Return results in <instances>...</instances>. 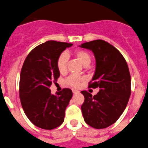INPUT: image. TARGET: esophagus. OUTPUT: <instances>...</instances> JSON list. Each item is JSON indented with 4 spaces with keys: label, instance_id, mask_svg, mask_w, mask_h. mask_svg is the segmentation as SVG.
I'll return each instance as SVG.
<instances>
[{
    "label": "esophagus",
    "instance_id": "obj_1",
    "mask_svg": "<svg viewBox=\"0 0 148 148\" xmlns=\"http://www.w3.org/2000/svg\"><path fill=\"white\" fill-rule=\"evenodd\" d=\"M72 92L73 94H79V91L78 90H76V89H72Z\"/></svg>",
    "mask_w": 148,
    "mask_h": 148
}]
</instances>
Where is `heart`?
<instances>
[{
    "label": "heart",
    "instance_id": "heart-1",
    "mask_svg": "<svg viewBox=\"0 0 148 148\" xmlns=\"http://www.w3.org/2000/svg\"><path fill=\"white\" fill-rule=\"evenodd\" d=\"M74 55L75 56L77 59L79 60L82 64L85 66H88L91 62V56L90 53L86 50L84 49H77L74 51ZM68 61H69V58L66 53L62 52L59 55L57 60V68L58 71L63 74L67 70V65ZM86 80V77L82 76H77V75H70L65 80L66 85L72 87H77L82 82Z\"/></svg>",
    "mask_w": 148,
    "mask_h": 148
}]
</instances>
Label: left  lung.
I'll return each mask as SVG.
<instances>
[{
  "mask_svg": "<svg viewBox=\"0 0 148 148\" xmlns=\"http://www.w3.org/2000/svg\"><path fill=\"white\" fill-rule=\"evenodd\" d=\"M96 58L95 74L88 88H99L96 95L81 91L85 101L81 106L84 120L97 129L106 128L119 119L131 92V79L125 59L117 49L102 40L82 43Z\"/></svg>",
  "mask_w": 148,
  "mask_h": 148,
  "instance_id": "8db88e82",
  "label": "left lung"
}]
</instances>
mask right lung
<instances>
[{"instance_id":"add662e5","label":"right lung","mask_w":148,"mask_h":148,"mask_svg":"<svg viewBox=\"0 0 148 148\" xmlns=\"http://www.w3.org/2000/svg\"><path fill=\"white\" fill-rule=\"evenodd\" d=\"M72 43L49 40L33 49L25 60L20 77L19 94L26 116L34 125L45 130L59 127L72 91L63 88L56 95L49 87L59 78L57 60Z\"/></svg>"}]
</instances>
